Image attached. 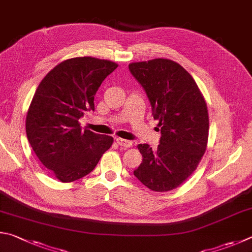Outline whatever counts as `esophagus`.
I'll list each match as a JSON object with an SVG mask.
<instances>
[{
    "label": "esophagus",
    "instance_id": "1",
    "mask_svg": "<svg viewBox=\"0 0 252 252\" xmlns=\"http://www.w3.org/2000/svg\"><path fill=\"white\" fill-rule=\"evenodd\" d=\"M117 143H118V145H120L121 148H125V149H129V148H131L132 144H133L131 141L120 139V138L117 139Z\"/></svg>",
    "mask_w": 252,
    "mask_h": 252
}]
</instances>
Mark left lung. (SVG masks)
Wrapping results in <instances>:
<instances>
[{
    "label": "left lung",
    "mask_w": 252,
    "mask_h": 252,
    "mask_svg": "<svg viewBox=\"0 0 252 252\" xmlns=\"http://www.w3.org/2000/svg\"><path fill=\"white\" fill-rule=\"evenodd\" d=\"M129 69L148 94L162 133L157 150L136 146L143 158L134 175L151 190H173L194 173L207 148V103L189 72L171 59L131 63Z\"/></svg>",
    "instance_id": "obj_1"
}]
</instances>
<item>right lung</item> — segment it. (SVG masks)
<instances>
[{
    "mask_svg": "<svg viewBox=\"0 0 252 252\" xmlns=\"http://www.w3.org/2000/svg\"><path fill=\"white\" fill-rule=\"evenodd\" d=\"M118 67L107 59L75 57L58 63L40 81L26 114V134L40 163L63 183L94 170L113 138L85 129L79 119L94 110V95Z\"/></svg>",
    "mask_w": 252,
    "mask_h": 252,
    "instance_id": "add662e5",
    "label": "right lung"
}]
</instances>
